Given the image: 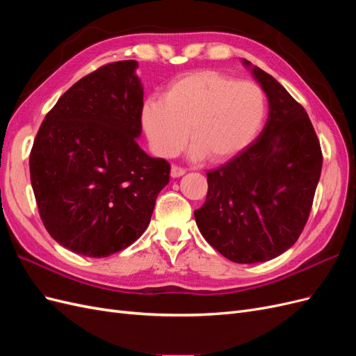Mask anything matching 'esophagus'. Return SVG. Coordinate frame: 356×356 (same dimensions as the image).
Here are the masks:
<instances>
[{
  "mask_svg": "<svg viewBox=\"0 0 356 356\" xmlns=\"http://www.w3.org/2000/svg\"><path fill=\"white\" fill-rule=\"evenodd\" d=\"M186 174V169L181 168V166H177V165H172L170 168V177L172 178H179Z\"/></svg>",
  "mask_w": 356,
  "mask_h": 356,
  "instance_id": "obj_1",
  "label": "esophagus"
}]
</instances>
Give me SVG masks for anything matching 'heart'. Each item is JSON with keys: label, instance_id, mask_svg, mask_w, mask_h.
<instances>
[{"label": "heart", "instance_id": "heart-1", "mask_svg": "<svg viewBox=\"0 0 356 356\" xmlns=\"http://www.w3.org/2000/svg\"><path fill=\"white\" fill-rule=\"evenodd\" d=\"M266 117V96L254 81L218 71H196L172 81L161 99H147L141 123L154 153L177 154L187 143L191 154L221 161L238 154Z\"/></svg>", "mask_w": 356, "mask_h": 356}]
</instances>
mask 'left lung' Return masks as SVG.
Masks as SVG:
<instances>
[{
  "label": "left lung",
  "mask_w": 356,
  "mask_h": 356,
  "mask_svg": "<svg viewBox=\"0 0 356 356\" xmlns=\"http://www.w3.org/2000/svg\"><path fill=\"white\" fill-rule=\"evenodd\" d=\"M252 74L267 95V123L252 144L207 172V200L195 211L207 242L241 264L272 260L297 242L322 169L306 110L270 74L258 67Z\"/></svg>",
  "instance_id": "1"
}]
</instances>
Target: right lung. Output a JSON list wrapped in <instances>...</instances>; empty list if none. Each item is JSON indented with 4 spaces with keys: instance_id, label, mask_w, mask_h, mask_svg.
<instances>
[{
    "instance_id": "right-lung-1",
    "label": "right lung",
    "mask_w": 356,
    "mask_h": 356,
    "mask_svg": "<svg viewBox=\"0 0 356 356\" xmlns=\"http://www.w3.org/2000/svg\"><path fill=\"white\" fill-rule=\"evenodd\" d=\"M136 67V60L106 63L72 84L42 120L29 154L42 224L84 257L132 245L169 182L168 161L136 143L144 105Z\"/></svg>"
}]
</instances>
